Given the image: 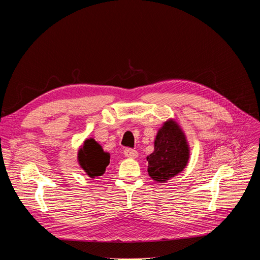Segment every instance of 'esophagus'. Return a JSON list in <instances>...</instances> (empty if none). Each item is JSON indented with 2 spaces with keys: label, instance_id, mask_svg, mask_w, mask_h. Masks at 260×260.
I'll use <instances>...</instances> for the list:
<instances>
[{
  "label": "esophagus",
  "instance_id": "esophagus-1",
  "mask_svg": "<svg viewBox=\"0 0 260 260\" xmlns=\"http://www.w3.org/2000/svg\"><path fill=\"white\" fill-rule=\"evenodd\" d=\"M124 155L127 158H137L138 152L135 151V149H133V148H125L124 149Z\"/></svg>",
  "mask_w": 260,
  "mask_h": 260
}]
</instances>
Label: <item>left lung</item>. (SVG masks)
Segmentation results:
<instances>
[{"label": "left lung", "mask_w": 260, "mask_h": 260, "mask_svg": "<svg viewBox=\"0 0 260 260\" xmlns=\"http://www.w3.org/2000/svg\"><path fill=\"white\" fill-rule=\"evenodd\" d=\"M188 157V146L181 128L170 120L158 132L154 153L147 157L148 175L157 182H167L183 171Z\"/></svg>", "instance_id": "left-lung-1"}]
</instances>
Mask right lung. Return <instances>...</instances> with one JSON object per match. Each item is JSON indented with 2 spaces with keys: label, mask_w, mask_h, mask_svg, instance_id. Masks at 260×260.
Returning a JSON list of instances; mask_svg holds the SVG:
<instances>
[{
  "label": "right lung",
  "mask_w": 260,
  "mask_h": 260,
  "mask_svg": "<svg viewBox=\"0 0 260 260\" xmlns=\"http://www.w3.org/2000/svg\"><path fill=\"white\" fill-rule=\"evenodd\" d=\"M78 160L81 168L83 169L91 178L104 174L109 163V154L105 153L101 145L93 139H87L78 154Z\"/></svg>",
  "instance_id": "right-lung-1"
}]
</instances>
